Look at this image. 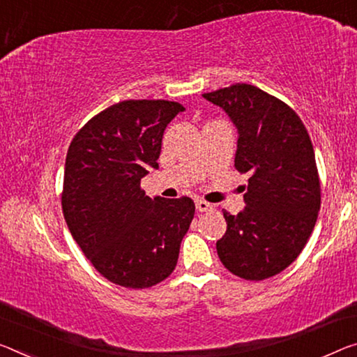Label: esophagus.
Wrapping results in <instances>:
<instances>
[{"mask_svg": "<svg viewBox=\"0 0 357 357\" xmlns=\"http://www.w3.org/2000/svg\"><path fill=\"white\" fill-rule=\"evenodd\" d=\"M196 209L199 212H207V211H212L213 206L204 199H196Z\"/></svg>", "mask_w": 357, "mask_h": 357, "instance_id": "34e87169", "label": "esophagus"}]
</instances>
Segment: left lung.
Instances as JSON below:
<instances>
[{"label":"left lung","mask_w":357,"mask_h":357,"mask_svg":"<svg viewBox=\"0 0 357 357\" xmlns=\"http://www.w3.org/2000/svg\"><path fill=\"white\" fill-rule=\"evenodd\" d=\"M202 97L236 126L234 167L250 174L244 211H223L227 233L217 241L218 259L236 276L263 281L297 259L317 220L321 182L310 134L287 103L252 84Z\"/></svg>","instance_id":"left-lung-1"}]
</instances>
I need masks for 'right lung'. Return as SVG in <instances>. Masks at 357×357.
I'll use <instances>...</instances> for the list:
<instances>
[{
	"mask_svg": "<svg viewBox=\"0 0 357 357\" xmlns=\"http://www.w3.org/2000/svg\"><path fill=\"white\" fill-rule=\"evenodd\" d=\"M178 102L124 100L89 119L65 161L62 211L73 239L109 282L156 286L175 270L195 202L148 197L140 180L158 169L162 134Z\"/></svg>",
	"mask_w": 357,
	"mask_h": 357,
	"instance_id": "right-lung-1",
	"label": "right lung"
}]
</instances>
